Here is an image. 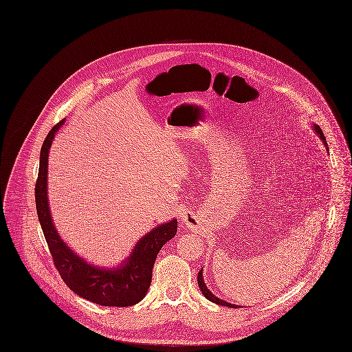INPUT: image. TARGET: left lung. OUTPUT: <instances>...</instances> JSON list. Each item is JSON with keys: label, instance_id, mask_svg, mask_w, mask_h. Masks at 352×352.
<instances>
[{"label": "left lung", "instance_id": "8db88e82", "mask_svg": "<svg viewBox=\"0 0 352 352\" xmlns=\"http://www.w3.org/2000/svg\"><path fill=\"white\" fill-rule=\"evenodd\" d=\"M313 131L318 135V138L321 139L322 141V144L325 145V148H327V151L329 152V148H328V144H327V139H325V136H324V133H322V131H321V128L317 125V124H313ZM203 268L200 270V272H199V276H197V283H199V287H200V291L203 292V295L208 299V300H211L213 303H216V305H220V306H227V307H232V309H235V307H239L238 305H232V303H230V302H226V300H223V299H220V298H217V296H214L213 294H212L211 291H210V288L207 287V284H206V281H204V276H203Z\"/></svg>", "mask_w": 352, "mask_h": 352}]
</instances>
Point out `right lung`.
I'll use <instances>...</instances> for the list:
<instances>
[{
    "instance_id": "1",
    "label": "right lung",
    "mask_w": 352,
    "mask_h": 352,
    "mask_svg": "<svg viewBox=\"0 0 352 352\" xmlns=\"http://www.w3.org/2000/svg\"><path fill=\"white\" fill-rule=\"evenodd\" d=\"M64 124L65 120L58 122L43 141L38 181L35 185L38 219L54 260V265L63 280L78 296L100 306H133L146 295L152 280V268L156 256L163 245L177 234V219L162 223L141 236L131 254L117 267H96L76 254L60 236L50 213L47 199L49 152L57 132Z\"/></svg>"
}]
</instances>
